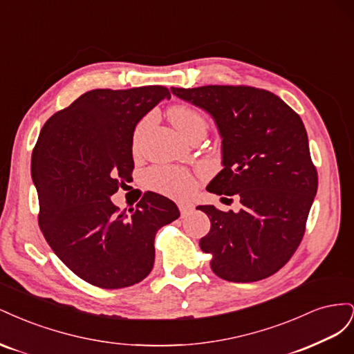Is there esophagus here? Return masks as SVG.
Instances as JSON below:
<instances>
[{"mask_svg":"<svg viewBox=\"0 0 354 354\" xmlns=\"http://www.w3.org/2000/svg\"><path fill=\"white\" fill-rule=\"evenodd\" d=\"M178 209L181 212V216H186L190 211H194V205L189 202H178Z\"/></svg>","mask_w":354,"mask_h":354,"instance_id":"obj_1","label":"esophagus"}]
</instances>
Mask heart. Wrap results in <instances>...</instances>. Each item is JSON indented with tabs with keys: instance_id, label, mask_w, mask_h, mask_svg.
Listing matches in <instances>:
<instances>
[{
	"instance_id": "obj_1",
	"label": "heart",
	"mask_w": 354,
	"mask_h": 354,
	"mask_svg": "<svg viewBox=\"0 0 354 354\" xmlns=\"http://www.w3.org/2000/svg\"><path fill=\"white\" fill-rule=\"evenodd\" d=\"M168 116L171 122L174 124L177 130L183 134L186 138L196 133H207L208 122L198 109L192 108L189 104H174L168 111ZM152 118L146 116L145 120L137 125L134 137H133V147L134 151L138 149L142 134L145 128L151 124ZM147 185L153 190L160 192V194L173 196V198H186L194 194L195 190V178L189 171L183 168H173V167H156L152 168L146 174Z\"/></svg>"
}]
</instances>
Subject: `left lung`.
Wrapping results in <instances>:
<instances>
[{"label": "left lung", "mask_w": 354, "mask_h": 354, "mask_svg": "<svg viewBox=\"0 0 354 354\" xmlns=\"http://www.w3.org/2000/svg\"><path fill=\"white\" fill-rule=\"evenodd\" d=\"M171 91L207 111L223 138L224 168L207 190L238 195L242 209H198L211 229L199 241L211 269L230 282H255L289 261L301 242L317 192L301 118L276 94L248 85H203Z\"/></svg>", "instance_id": "1"}]
</instances>
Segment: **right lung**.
Instances as JSON below:
<instances>
[{
    "mask_svg": "<svg viewBox=\"0 0 354 354\" xmlns=\"http://www.w3.org/2000/svg\"><path fill=\"white\" fill-rule=\"evenodd\" d=\"M169 97L162 85L91 90L39 133L30 162L39 229L59 259L94 286L143 281L155 263L156 232L180 217L173 201L153 192L130 214L111 201L131 178L137 122Z\"/></svg>",
    "mask_w": 354,
    "mask_h": 354,
    "instance_id": "obj_1",
    "label": "right lung"
}]
</instances>
